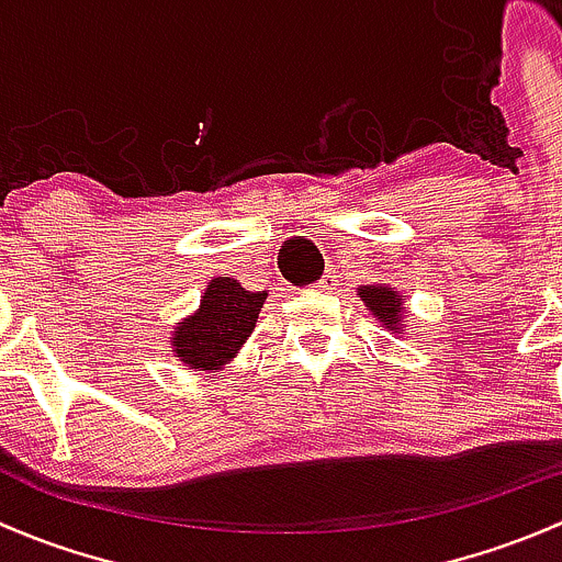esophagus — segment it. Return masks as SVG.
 <instances>
[{"label":"esophagus","instance_id":"34e87169","mask_svg":"<svg viewBox=\"0 0 562 562\" xmlns=\"http://www.w3.org/2000/svg\"><path fill=\"white\" fill-rule=\"evenodd\" d=\"M337 271H334V269H326V271H323V277H321V280H317L315 282V288H317V291H323V293H328V291H334V288H337Z\"/></svg>","mask_w":562,"mask_h":562}]
</instances>
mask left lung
Wrapping results in <instances>:
<instances>
[{
  "label": "left lung",
  "mask_w": 562,
  "mask_h": 562,
  "mask_svg": "<svg viewBox=\"0 0 562 562\" xmlns=\"http://www.w3.org/2000/svg\"><path fill=\"white\" fill-rule=\"evenodd\" d=\"M359 296L367 307L372 310V315L378 321H383V326L394 331V326L400 323V313H402V302L396 299V293L391 288L383 285H370V288H359Z\"/></svg>",
  "instance_id": "1"
}]
</instances>
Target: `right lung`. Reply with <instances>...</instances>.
Wrapping results in <instances>:
<instances>
[{
	"mask_svg": "<svg viewBox=\"0 0 562 562\" xmlns=\"http://www.w3.org/2000/svg\"><path fill=\"white\" fill-rule=\"evenodd\" d=\"M263 299L266 293L245 291L231 277L212 280L201 310L176 331V356L190 364V370H220L252 334Z\"/></svg>",
	"mask_w": 562,
	"mask_h": 562,
	"instance_id": "1",
	"label": "right lung"
}]
</instances>
